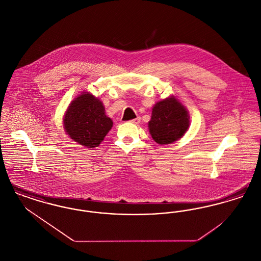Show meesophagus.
I'll return each mask as SVG.
<instances>
[{
    "instance_id": "1",
    "label": "esophagus",
    "mask_w": 261,
    "mask_h": 261,
    "mask_svg": "<svg viewBox=\"0 0 261 261\" xmlns=\"http://www.w3.org/2000/svg\"><path fill=\"white\" fill-rule=\"evenodd\" d=\"M140 121H141V118H140V117H137L135 119L130 120V122H131V123H133V124H139V123H140Z\"/></svg>"
}]
</instances>
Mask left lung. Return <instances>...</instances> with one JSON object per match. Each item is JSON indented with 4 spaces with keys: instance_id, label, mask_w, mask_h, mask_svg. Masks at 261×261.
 Wrapping results in <instances>:
<instances>
[{
    "instance_id": "8db88e82",
    "label": "left lung",
    "mask_w": 261,
    "mask_h": 261,
    "mask_svg": "<svg viewBox=\"0 0 261 261\" xmlns=\"http://www.w3.org/2000/svg\"><path fill=\"white\" fill-rule=\"evenodd\" d=\"M148 127L154 142L160 145L172 144L188 131L190 114L179 99L170 96L153 106Z\"/></svg>"
}]
</instances>
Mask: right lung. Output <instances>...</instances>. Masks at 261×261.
<instances>
[{"instance_id":"right-lung-1","label":"right lung","mask_w":261,"mask_h":261,"mask_svg":"<svg viewBox=\"0 0 261 261\" xmlns=\"http://www.w3.org/2000/svg\"><path fill=\"white\" fill-rule=\"evenodd\" d=\"M62 119L65 133L88 149L98 147L113 124L102 101L89 92H82L69 103Z\"/></svg>"}]
</instances>
